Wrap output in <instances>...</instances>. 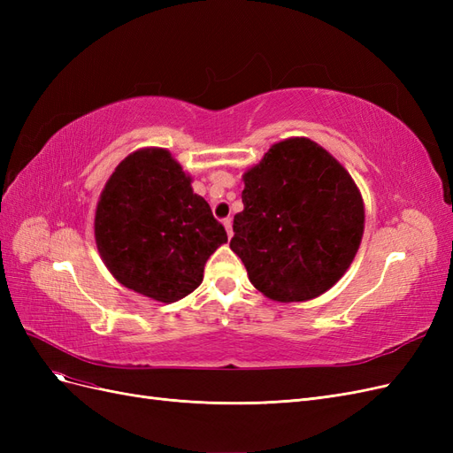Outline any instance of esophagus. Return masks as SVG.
I'll return each instance as SVG.
<instances>
[{
    "label": "esophagus",
    "instance_id": "34e87169",
    "mask_svg": "<svg viewBox=\"0 0 453 453\" xmlns=\"http://www.w3.org/2000/svg\"><path fill=\"white\" fill-rule=\"evenodd\" d=\"M223 225H225V228H226V234H228V238H230V236H232V219H230V217L223 219Z\"/></svg>",
    "mask_w": 453,
    "mask_h": 453
}]
</instances>
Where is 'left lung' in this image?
<instances>
[{"label": "left lung", "mask_w": 453, "mask_h": 453, "mask_svg": "<svg viewBox=\"0 0 453 453\" xmlns=\"http://www.w3.org/2000/svg\"><path fill=\"white\" fill-rule=\"evenodd\" d=\"M243 183L230 250L250 281L278 303H303L331 289L349 268L365 228L351 175L321 145L291 138L272 145Z\"/></svg>", "instance_id": "8db88e82"}]
</instances>
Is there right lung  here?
Instances as JSON below:
<instances>
[{"mask_svg":"<svg viewBox=\"0 0 453 453\" xmlns=\"http://www.w3.org/2000/svg\"><path fill=\"white\" fill-rule=\"evenodd\" d=\"M94 234L105 266L128 289L175 303L202 283L226 230L168 150L142 149L109 177Z\"/></svg>","mask_w":453,"mask_h":453,"instance_id":"obj_1","label":"right lung"}]
</instances>
